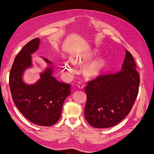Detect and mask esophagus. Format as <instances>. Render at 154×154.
I'll return each instance as SVG.
<instances>
[{"mask_svg":"<svg viewBox=\"0 0 154 154\" xmlns=\"http://www.w3.org/2000/svg\"><path fill=\"white\" fill-rule=\"evenodd\" d=\"M77 86H78V87H79L80 88H84V84L82 82H79L77 83Z\"/></svg>","mask_w":154,"mask_h":154,"instance_id":"esophagus-1","label":"esophagus"}]
</instances>
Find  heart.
Masks as SVG:
<instances>
[{
    "label": "heart",
    "instance_id": "heart-1",
    "mask_svg": "<svg viewBox=\"0 0 154 154\" xmlns=\"http://www.w3.org/2000/svg\"><path fill=\"white\" fill-rule=\"evenodd\" d=\"M91 54H86L84 55L82 57L84 59H88L90 58ZM80 58L79 57L75 60V61H80ZM64 69H66V70H67L70 73H74L76 70V66H75V63L74 62L69 60L66 62L64 65ZM100 69V64L99 62H94L92 64H91L89 66H88L87 69V71L89 74H95L99 72V70Z\"/></svg>",
    "mask_w": 154,
    "mask_h": 154
}]
</instances>
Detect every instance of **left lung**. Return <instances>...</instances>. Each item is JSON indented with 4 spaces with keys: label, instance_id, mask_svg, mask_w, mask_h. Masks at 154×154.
Returning a JSON list of instances; mask_svg holds the SVG:
<instances>
[{
    "label": "left lung",
    "instance_id": "left-lung-1",
    "mask_svg": "<svg viewBox=\"0 0 154 154\" xmlns=\"http://www.w3.org/2000/svg\"><path fill=\"white\" fill-rule=\"evenodd\" d=\"M132 54L125 51L122 69L107 73L87 82L85 117L94 127L109 128L131 112L139 94L140 76Z\"/></svg>",
    "mask_w": 154,
    "mask_h": 154
}]
</instances>
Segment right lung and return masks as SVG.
Returning <instances> with one entry per match:
<instances>
[{"label": "right lung", "mask_w": 154, "mask_h": 154, "mask_svg": "<svg viewBox=\"0 0 154 154\" xmlns=\"http://www.w3.org/2000/svg\"><path fill=\"white\" fill-rule=\"evenodd\" d=\"M39 42L38 38L32 39L15 57L9 74V85L12 100L24 117L36 125L51 126L60 117L63 102L70 94V85L57 80L52 75L51 68L40 74V79L35 84L23 83L22 74L32 66L30 55L37 50Z\"/></svg>", "instance_id": "add662e5"}]
</instances>
